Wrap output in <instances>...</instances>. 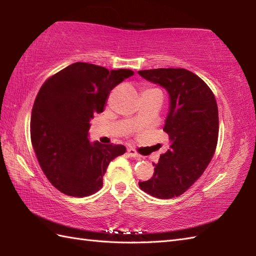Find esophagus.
<instances>
[{
	"label": "esophagus",
	"instance_id": "1",
	"mask_svg": "<svg viewBox=\"0 0 256 256\" xmlns=\"http://www.w3.org/2000/svg\"><path fill=\"white\" fill-rule=\"evenodd\" d=\"M128 153L130 156L133 157V158H140V155L138 154L136 152H135V150H133V148H128Z\"/></svg>",
	"mask_w": 256,
	"mask_h": 256
}]
</instances>
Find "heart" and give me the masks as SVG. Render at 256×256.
<instances>
[{"instance_id": "obj_1", "label": "heart", "mask_w": 256, "mask_h": 256, "mask_svg": "<svg viewBox=\"0 0 256 256\" xmlns=\"http://www.w3.org/2000/svg\"><path fill=\"white\" fill-rule=\"evenodd\" d=\"M150 90H153V89H150Z\"/></svg>"}]
</instances>
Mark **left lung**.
<instances>
[{
    "label": "left lung",
    "instance_id": "obj_1",
    "mask_svg": "<svg viewBox=\"0 0 256 256\" xmlns=\"http://www.w3.org/2000/svg\"><path fill=\"white\" fill-rule=\"evenodd\" d=\"M138 74L168 92L164 132L170 140V150L153 162V177L138 186L155 198L178 197L202 175L214 157L219 134L216 98L204 80L186 69L140 70Z\"/></svg>",
    "mask_w": 256,
    "mask_h": 256
}]
</instances>
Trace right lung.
I'll return each mask as SVG.
<instances>
[{"label":"right lung","mask_w":256,"mask_h":256,"mask_svg":"<svg viewBox=\"0 0 256 256\" xmlns=\"http://www.w3.org/2000/svg\"><path fill=\"white\" fill-rule=\"evenodd\" d=\"M133 74L74 62L42 86L32 110L30 138L42 172L59 192L72 197L99 192L110 162L125 153L124 145L91 143L89 128L111 90Z\"/></svg>","instance_id":"1"}]
</instances>
